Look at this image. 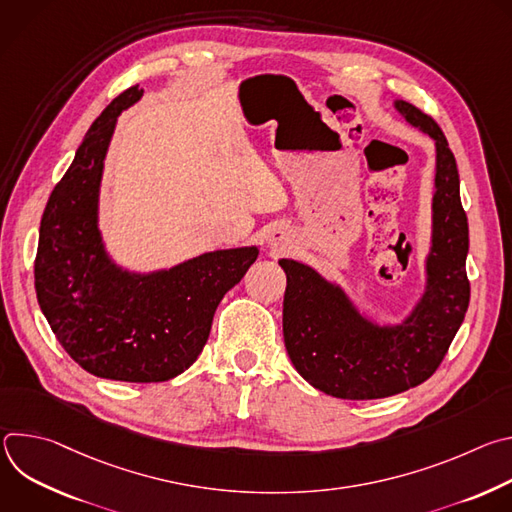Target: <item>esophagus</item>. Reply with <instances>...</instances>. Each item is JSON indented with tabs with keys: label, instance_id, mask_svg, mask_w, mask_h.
Instances as JSON below:
<instances>
[{
	"label": "esophagus",
	"instance_id": "1",
	"mask_svg": "<svg viewBox=\"0 0 512 512\" xmlns=\"http://www.w3.org/2000/svg\"><path fill=\"white\" fill-rule=\"evenodd\" d=\"M291 243H294V239H291V235L285 229H275L269 235V247L273 251H285L287 247H291Z\"/></svg>",
	"mask_w": 512,
	"mask_h": 512
}]
</instances>
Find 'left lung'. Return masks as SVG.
Masks as SVG:
<instances>
[{
	"mask_svg": "<svg viewBox=\"0 0 512 512\" xmlns=\"http://www.w3.org/2000/svg\"><path fill=\"white\" fill-rule=\"evenodd\" d=\"M405 121L435 141V192L425 289L399 324L360 314L346 291L314 267L279 259L287 287L283 340L296 371L338 399H383L427 381L440 367L470 302L466 277L468 218L448 139L437 123L407 101H395Z\"/></svg>",
	"mask_w": 512,
	"mask_h": 512,
	"instance_id": "obj_1",
	"label": "left lung"
}]
</instances>
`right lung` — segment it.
I'll return each mask as SVG.
<instances>
[{"instance_id":"right-lung-1","label":"right lung","mask_w":512,"mask_h":512,"mask_svg":"<svg viewBox=\"0 0 512 512\" xmlns=\"http://www.w3.org/2000/svg\"><path fill=\"white\" fill-rule=\"evenodd\" d=\"M143 89L115 97L95 119L40 223L36 298L70 358L101 379L160 383L202 352L214 312L255 263L259 247L202 253L170 269L137 273L117 265L99 229L105 156L121 111Z\"/></svg>"}]
</instances>
